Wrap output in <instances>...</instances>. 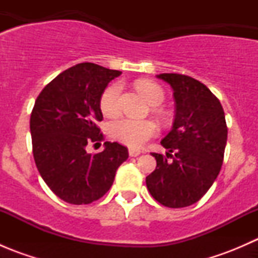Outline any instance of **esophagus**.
<instances>
[{"mask_svg": "<svg viewBox=\"0 0 258 258\" xmlns=\"http://www.w3.org/2000/svg\"><path fill=\"white\" fill-rule=\"evenodd\" d=\"M128 153H130V156H131V157H136V156H139L140 153H141V151L136 150V148H130Z\"/></svg>", "mask_w": 258, "mask_h": 258, "instance_id": "obj_1", "label": "esophagus"}]
</instances>
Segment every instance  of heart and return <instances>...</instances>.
<instances>
[{
  "label": "heart",
  "instance_id": "1",
  "mask_svg": "<svg viewBox=\"0 0 258 258\" xmlns=\"http://www.w3.org/2000/svg\"><path fill=\"white\" fill-rule=\"evenodd\" d=\"M139 92L146 98L148 103L153 106L160 105L163 101V91L157 83L141 80L136 83ZM122 86L119 82L111 83L103 91L100 98V108L106 116H114L119 110V95ZM110 134L114 140L131 148H139L152 139L157 134V126L155 122L148 119L118 118L110 123Z\"/></svg>",
  "mask_w": 258,
  "mask_h": 258
}]
</instances>
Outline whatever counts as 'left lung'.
<instances>
[{
	"mask_svg": "<svg viewBox=\"0 0 258 258\" xmlns=\"http://www.w3.org/2000/svg\"><path fill=\"white\" fill-rule=\"evenodd\" d=\"M172 87L176 114L172 130L161 141L166 156L152 153L156 170L146 184L156 201L171 209L191 206L201 200L217 178L223 162L227 126L218 98L189 76L161 74Z\"/></svg>",
	"mask_w": 258,
	"mask_h": 258,
	"instance_id": "1",
	"label": "left lung"
}]
</instances>
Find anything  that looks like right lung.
<instances>
[{
	"mask_svg": "<svg viewBox=\"0 0 258 258\" xmlns=\"http://www.w3.org/2000/svg\"><path fill=\"white\" fill-rule=\"evenodd\" d=\"M121 72L98 64L79 63L61 72L41 91L30 118L32 151L41 177L51 191L72 205H87L113 183L128 150L106 141L102 152L86 146L103 141L97 122L103 116L100 98Z\"/></svg>",
	"mask_w": 258,
	"mask_h": 258,
	"instance_id": "add662e5",
	"label": "right lung"
}]
</instances>
